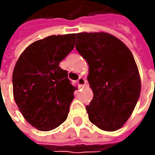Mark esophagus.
<instances>
[{"mask_svg":"<svg viewBox=\"0 0 155 155\" xmlns=\"http://www.w3.org/2000/svg\"><path fill=\"white\" fill-rule=\"evenodd\" d=\"M78 84L80 85V86L84 87V85H85V84H86V80L84 78H82V77H80L78 79Z\"/></svg>","mask_w":155,"mask_h":155,"instance_id":"34e87169","label":"esophagus"}]
</instances>
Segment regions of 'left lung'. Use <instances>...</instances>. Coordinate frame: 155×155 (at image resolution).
<instances>
[{"mask_svg": "<svg viewBox=\"0 0 155 155\" xmlns=\"http://www.w3.org/2000/svg\"><path fill=\"white\" fill-rule=\"evenodd\" d=\"M76 49L89 64L93 99L86 106L90 121L105 131L121 128L140 93V78L132 52L107 33H77Z\"/></svg>", "mask_w": 155, "mask_h": 155, "instance_id": "1", "label": "left lung"}]
</instances>
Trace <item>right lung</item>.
<instances>
[{"label": "right lung", "instance_id": "obj_1", "mask_svg": "<svg viewBox=\"0 0 155 155\" xmlns=\"http://www.w3.org/2000/svg\"><path fill=\"white\" fill-rule=\"evenodd\" d=\"M75 33L51 35L27 46L13 72L14 98L22 116L40 131H50L67 118L74 87L59 63L74 48Z\"/></svg>", "mask_w": 155, "mask_h": 155}]
</instances>
